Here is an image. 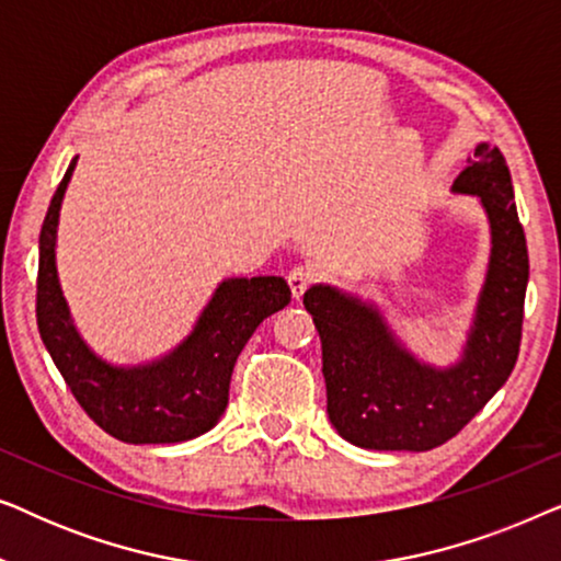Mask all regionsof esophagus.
<instances>
[{
  "mask_svg": "<svg viewBox=\"0 0 561 561\" xmlns=\"http://www.w3.org/2000/svg\"><path fill=\"white\" fill-rule=\"evenodd\" d=\"M311 283H313V273L309 267L296 265L288 271V286L294 290V298H301L306 294V288H311Z\"/></svg>",
  "mask_w": 561,
  "mask_h": 561,
  "instance_id": "obj_1",
  "label": "esophagus"
}]
</instances>
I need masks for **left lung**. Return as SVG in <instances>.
I'll return each instance as SVG.
<instances>
[{
    "label": "left lung",
    "instance_id": "1",
    "mask_svg": "<svg viewBox=\"0 0 561 561\" xmlns=\"http://www.w3.org/2000/svg\"><path fill=\"white\" fill-rule=\"evenodd\" d=\"M455 191L478 194L493 255L465 359L449 370L419 365L390 340L378 311L313 286L306 311L321 336L327 411L340 436L365 449L426 451L449 442L493 398L518 359L528 283L526 234L503 152L478 145Z\"/></svg>",
    "mask_w": 561,
    "mask_h": 561
}]
</instances>
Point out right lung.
Here are the masks:
<instances>
[{"instance_id":"1","label":"right lung","mask_w":561,"mask_h":561,"mask_svg":"<svg viewBox=\"0 0 561 561\" xmlns=\"http://www.w3.org/2000/svg\"><path fill=\"white\" fill-rule=\"evenodd\" d=\"M76 158L50 198L41 229L35 317L43 344L89 419L114 439L175 444L217 424L229 401L237 357L260 321L290 301L283 278H232L214 294L194 334L156 365L119 370L91 355L68 319L56 275V227Z\"/></svg>"}]
</instances>
